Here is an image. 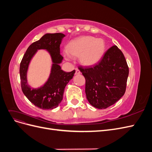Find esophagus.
Segmentation results:
<instances>
[{"mask_svg":"<svg viewBox=\"0 0 152 152\" xmlns=\"http://www.w3.org/2000/svg\"><path fill=\"white\" fill-rule=\"evenodd\" d=\"M80 70H79V69L78 68H75V75H80Z\"/></svg>","mask_w":152,"mask_h":152,"instance_id":"obj_1","label":"esophagus"}]
</instances>
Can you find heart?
Here are the masks:
<instances>
[{
  "label": "heart",
  "mask_w": 152,
  "mask_h": 152,
  "mask_svg": "<svg viewBox=\"0 0 152 152\" xmlns=\"http://www.w3.org/2000/svg\"><path fill=\"white\" fill-rule=\"evenodd\" d=\"M104 50L103 40L92 36H82L70 41L66 46L67 57L80 56L85 65H93L102 58Z\"/></svg>",
  "instance_id": "obj_1"
}]
</instances>
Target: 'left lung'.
<instances>
[{
    "instance_id": "1",
    "label": "left lung",
    "mask_w": 152,
    "mask_h": 152,
    "mask_svg": "<svg viewBox=\"0 0 152 152\" xmlns=\"http://www.w3.org/2000/svg\"><path fill=\"white\" fill-rule=\"evenodd\" d=\"M79 69L86 79V98L94 107L107 108L125 93L129 67L117 45L109 48L97 64Z\"/></svg>"
}]
</instances>
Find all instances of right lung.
Returning <instances> with one entry per match:
<instances>
[{
    "instance_id": "add662e5",
    "label": "right lung",
    "mask_w": 152,
    "mask_h": 152,
    "mask_svg": "<svg viewBox=\"0 0 152 152\" xmlns=\"http://www.w3.org/2000/svg\"><path fill=\"white\" fill-rule=\"evenodd\" d=\"M65 35L61 33L47 34L40 40L32 43L27 49L20 63V75L23 93L30 102L42 110L56 108L63 99L65 86L74 75L75 70L65 72L59 65L63 60L60 54V44ZM46 49L53 60L52 73L48 80L42 87L33 89L28 85L26 72L29 63L38 49Z\"/></svg>"
}]
</instances>
